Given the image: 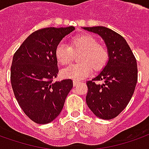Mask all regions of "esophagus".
Segmentation results:
<instances>
[{
	"instance_id": "obj_1",
	"label": "esophagus",
	"mask_w": 149,
	"mask_h": 149,
	"mask_svg": "<svg viewBox=\"0 0 149 149\" xmlns=\"http://www.w3.org/2000/svg\"><path fill=\"white\" fill-rule=\"evenodd\" d=\"M78 84H80V80H73V85L77 86V85H78Z\"/></svg>"
}]
</instances>
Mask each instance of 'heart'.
<instances>
[{"label":"heart","mask_w":149,"mask_h":149,"mask_svg":"<svg viewBox=\"0 0 149 149\" xmlns=\"http://www.w3.org/2000/svg\"><path fill=\"white\" fill-rule=\"evenodd\" d=\"M81 52L79 61L81 63L73 64L61 71V76L68 79L80 80L91 74L92 69L102 70L108 62L109 50L105 45L98 42L97 38L90 34L77 35L71 38L69 47L58 44L55 49V57L61 65H69L74 54Z\"/></svg>","instance_id":"b5f03b06"}]
</instances>
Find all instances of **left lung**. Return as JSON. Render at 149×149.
<instances>
[{
    "label": "left lung",
    "instance_id": "obj_1",
    "mask_svg": "<svg viewBox=\"0 0 149 149\" xmlns=\"http://www.w3.org/2000/svg\"><path fill=\"white\" fill-rule=\"evenodd\" d=\"M100 35L109 50V61L100 74L87 81L86 102L102 119L116 118L126 107L137 82V65L130 47L122 35L107 27H84ZM102 81L100 85L97 82Z\"/></svg>",
    "mask_w": 149,
    "mask_h": 149
}]
</instances>
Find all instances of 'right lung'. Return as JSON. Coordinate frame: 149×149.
I'll use <instances>...</instances> for the list:
<instances>
[{
	"label": "right lung",
	"mask_w": 149,
	"mask_h": 149,
	"mask_svg": "<svg viewBox=\"0 0 149 149\" xmlns=\"http://www.w3.org/2000/svg\"><path fill=\"white\" fill-rule=\"evenodd\" d=\"M74 30L70 26L35 31L13 55L10 76L13 93L25 114L35 123L54 121L73 86L71 79L54 80L58 73L56 47Z\"/></svg>",
	"instance_id": "1"
}]
</instances>
